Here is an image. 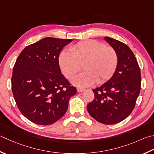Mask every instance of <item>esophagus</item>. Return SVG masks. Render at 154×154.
I'll return each instance as SVG.
<instances>
[{
  "instance_id": "1",
  "label": "esophagus",
  "mask_w": 154,
  "mask_h": 154,
  "mask_svg": "<svg viewBox=\"0 0 154 154\" xmlns=\"http://www.w3.org/2000/svg\"><path fill=\"white\" fill-rule=\"evenodd\" d=\"M77 90L78 92H83V91H85V89L81 88V87H78V88L77 89Z\"/></svg>"
}]
</instances>
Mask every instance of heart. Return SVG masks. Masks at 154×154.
Listing matches in <instances>:
<instances>
[{"label": "heart", "instance_id": "1", "mask_svg": "<svg viewBox=\"0 0 154 154\" xmlns=\"http://www.w3.org/2000/svg\"><path fill=\"white\" fill-rule=\"evenodd\" d=\"M70 52L63 51L59 57V65L62 73L71 79L81 69L84 71L75 78L74 83L79 86H89L96 81L103 83L113 76L118 66L119 58L113 47L103 42L86 40L69 48Z\"/></svg>", "mask_w": 154, "mask_h": 154}]
</instances>
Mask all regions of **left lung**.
<instances>
[{"instance_id":"obj_1","label":"left lung","mask_w":154,"mask_h":154,"mask_svg":"<svg viewBox=\"0 0 154 154\" xmlns=\"http://www.w3.org/2000/svg\"><path fill=\"white\" fill-rule=\"evenodd\" d=\"M104 38L117 51L118 66L107 82L93 89L95 98L87 109L99 123L112 125L127 118L134 110L141 78L139 65L130 48L113 38Z\"/></svg>"}]
</instances>
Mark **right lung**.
<instances>
[{"label":"right lung","mask_w":154,"mask_h":154,"mask_svg":"<svg viewBox=\"0 0 154 154\" xmlns=\"http://www.w3.org/2000/svg\"><path fill=\"white\" fill-rule=\"evenodd\" d=\"M73 41L42 38L24 49L17 59L12 91L20 113L32 123L47 125L65 115L77 89L63 76L59 65L63 48Z\"/></svg>","instance_id":"add662e5"}]
</instances>
